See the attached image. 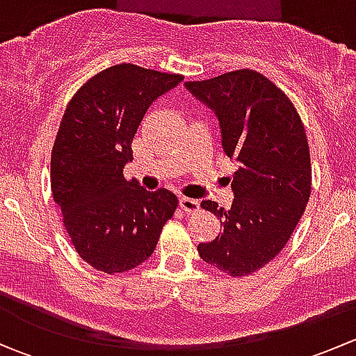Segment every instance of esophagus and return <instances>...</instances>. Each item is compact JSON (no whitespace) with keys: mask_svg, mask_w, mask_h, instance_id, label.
Instances as JSON below:
<instances>
[{"mask_svg":"<svg viewBox=\"0 0 356 356\" xmlns=\"http://www.w3.org/2000/svg\"><path fill=\"white\" fill-rule=\"evenodd\" d=\"M179 204H181L182 210L188 211V213H193V211H198V208H200V201L198 200L186 198V196H182V198L179 200Z\"/></svg>","mask_w":356,"mask_h":356,"instance_id":"1","label":"esophagus"}]
</instances>
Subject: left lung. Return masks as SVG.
<instances>
[{"instance_id": "left-lung-1", "label": "left lung", "mask_w": 356, "mask_h": 356, "mask_svg": "<svg viewBox=\"0 0 356 356\" xmlns=\"http://www.w3.org/2000/svg\"><path fill=\"white\" fill-rule=\"evenodd\" d=\"M184 86L215 111L224 153L239 163L229 210L201 201L222 232L198 253L224 274L245 277L277 257L307 208L312 165L303 122L288 96L250 68Z\"/></svg>"}]
</instances>
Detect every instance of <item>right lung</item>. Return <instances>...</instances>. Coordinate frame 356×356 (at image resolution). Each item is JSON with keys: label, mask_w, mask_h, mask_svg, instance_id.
I'll use <instances>...</instances> for the list:
<instances>
[{"label": "right lung", "mask_w": 356, "mask_h": 356, "mask_svg": "<svg viewBox=\"0 0 356 356\" xmlns=\"http://www.w3.org/2000/svg\"><path fill=\"white\" fill-rule=\"evenodd\" d=\"M132 63L89 79L63 113L51 152L53 200L82 260L105 274L148 260L177 198L124 177L132 139L158 96L182 81Z\"/></svg>", "instance_id": "add662e5"}]
</instances>
